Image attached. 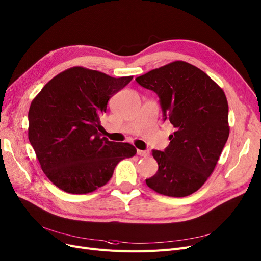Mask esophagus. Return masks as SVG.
Listing matches in <instances>:
<instances>
[{
  "mask_svg": "<svg viewBox=\"0 0 261 261\" xmlns=\"http://www.w3.org/2000/svg\"><path fill=\"white\" fill-rule=\"evenodd\" d=\"M137 154H138L139 156H143V158H147V156H149V155H150V152H149L148 150H145V151L137 150Z\"/></svg>",
  "mask_w": 261,
  "mask_h": 261,
  "instance_id": "esophagus-1",
  "label": "esophagus"
}]
</instances>
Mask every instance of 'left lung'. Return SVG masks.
Masks as SVG:
<instances>
[{
  "mask_svg": "<svg viewBox=\"0 0 261 261\" xmlns=\"http://www.w3.org/2000/svg\"><path fill=\"white\" fill-rule=\"evenodd\" d=\"M136 81L159 95L164 120L175 128L165 151H153L159 170L145 183L165 196L192 195L214 171L229 136L225 93L204 71L184 61L150 70Z\"/></svg>",
  "mask_w": 261,
  "mask_h": 261,
  "instance_id": "left-lung-1",
  "label": "left lung"
}]
</instances>
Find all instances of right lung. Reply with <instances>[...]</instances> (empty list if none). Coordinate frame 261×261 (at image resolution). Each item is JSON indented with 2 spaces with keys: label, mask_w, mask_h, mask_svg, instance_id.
Wrapping results in <instances>:
<instances>
[{
  "label": "right lung",
  "mask_w": 261,
  "mask_h": 261,
  "mask_svg": "<svg viewBox=\"0 0 261 261\" xmlns=\"http://www.w3.org/2000/svg\"><path fill=\"white\" fill-rule=\"evenodd\" d=\"M132 79L75 66L52 78L31 102L29 140L41 170L60 190L94 192L111 179L119 162L136 154L134 145L98 133L108 100Z\"/></svg>",
  "instance_id": "obj_1"
}]
</instances>
